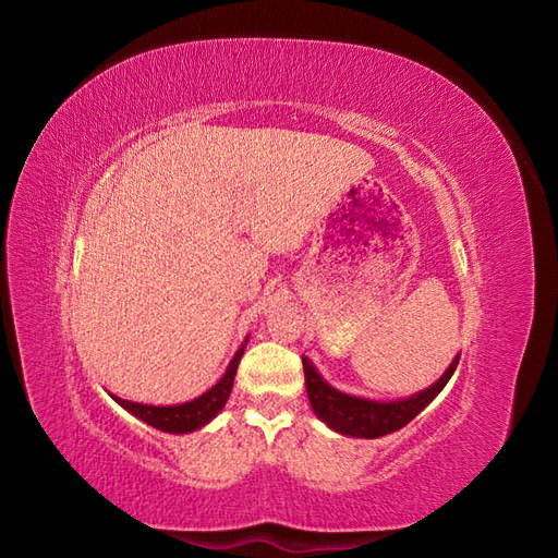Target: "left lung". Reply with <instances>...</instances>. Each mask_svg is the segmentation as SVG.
<instances>
[{"label":"left lung","mask_w":558,"mask_h":558,"mask_svg":"<svg viewBox=\"0 0 558 558\" xmlns=\"http://www.w3.org/2000/svg\"><path fill=\"white\" fill-rule=\"evenodd\" d=\"M459 359L461 356H456L451 361V365L445 369V375L433 386L424 388V391H418L410 398L391 400V402L367 400V398H356V396H347L342 391H337V388H332L316 373V367L305 356H302V367H305L307 396H310L314 414L335 433L375 440V437L396 433L402 426H408L416 414L424 412L435 400V396L440 393L447 386V381L451 379L456 365H459Z\"/></svg>","instance_id":"obj_1"}]
</instances>
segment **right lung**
<instances>
[{"instance_id":"right-lung-1","label":"right lung","mask_w":558,"mask_h":558,"mask_svg":"<svg viewBox=\"0 0 558 558\" xmlns=\"http://www.w3.org/2000/svg\"><path fill=\"white\" fill-rule=\"evenodd\" d=\"M244 356V344L240 347V351L234 353V359L230 361L226 375L218 379V384H214L207 393H202L199 398L191 400V402H181V404H144V402H130L123 398L111 396L123 410H128L130 414H134L137 418H142L144 424L154 426L162 433H193L197 428H202L205 424L223 410V404L228 402V396L232 391V381L234 375H238L240 361Z\"/></svg>"}]
</instances>
